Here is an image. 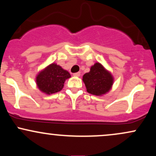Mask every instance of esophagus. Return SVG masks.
<instances>
[{
  "label": "esophagus",
  "mask_w": 156,
  "mask_h": 156,
  "mask_svg": "<svg viewBox=\"0 0 156 156\" xmlns=\"http://www.w3.org/2000/svg\"><path fill=\"white\" fill-rule=\"evenodd\" d=\"M73 76H80V73L78 72V73H73Z\"/></svg>",
  "instance_id": "34e87169"
}]
</instances>
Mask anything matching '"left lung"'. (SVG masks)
<instances>
[{"label":"left lung","instance_id":"obj_1","mask_svg":"<svg viewBox=\"0 0 156 156\" xmlns=\"http://www.w3.org/2000/svg\"><path fill=\"white\" fill-rule=\"evenodd\" d=\"M83 80L87 92L95 95L108 92L113 84L112 76L100 63L94 64L90 72L83 75Z\"/></svg>","mask_w":156,"mask_h":156}]
</instances>
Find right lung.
<instances>
[{
  "label": "right lung",
  "instance_id": "right-lung-1",
  "mask_svg": "<svg viewBox=\"0 0 156 156\" xmlns=\"http://www.w3.org/2000/svg\"><path fill=\"white\" fill-rule=\"evenodd\" d=\"M70 77V74L59 65L52 64L39 73L37 84L42 92L51 94L62 90L65 80Z\"/></svg>",
  "mask_w": 156,
  "mask_h": 156
}]
</instances>
